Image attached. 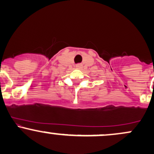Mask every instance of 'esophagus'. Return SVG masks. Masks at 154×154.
Returning <instances> with one entry per match:
<instances>
[{"mask_svg": "<svg viewBox=\"0 0 154 154\" xmlns=\"http://www.w3.org/2000/svg\"><path fill=\"white\" fill-rule=\"evenodd\" d=\"M82 67V63H77V64L76 65V68L77 69H81Z\"/></svg>", "mask_w": 154, "mask_h": 154, "instance_id": "esophagus-1", "label": "esophagus"}]
</instances>
